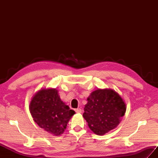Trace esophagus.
Listing matches in <instances>:
<instances>
[{"label": "esophagus", "mask_w": 158, "mask_h": 158, "mask_svg": "<svg viewBox=\"0 0 158 158\" xmlns=\"http://www.w3.org/2000/svg\"><path fill=\"white\" fill-rule=\"evenodd\" d=\"M75 112L77 113H81L82 112V110L81 109H75Z\"/></svg>", "instance_id": "obj_1"}]
</instances>
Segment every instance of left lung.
<instances>
[{
    "label": "left lung",
    "mask_w": 158,
    "mask_h": 158,
    "mask_svg": "<svg viewBox=\"0 0 158 158\" xmlns=\"http://www.w3.org/2000/svg\"><path fill=\"white\" fill-rule=\"evenodd\" d=\"M83 117L92 132L102 136L119 125L126 105L118 93L111 89H97L87 98Z\"/></svg>",
    "instance_id": "8db88e82"
}]
</instances>
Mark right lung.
Instances as JSON below:
<instances>
[{
	"label": "right lung",
	"instance_id": "1",
	"mask_svg": "<svg viewBox=\"0 0 158 158\" xmlns=\"http://www.w3.org/2000/svg\"><path fill=\"white\" fill-rule=\"evenodd\" d=\"M29 110L36 124L53 136H60L66 128L67 123L75 110L62 101L58 90L43 88L32 96Z\"/></svg>",
	"mask_w": 158,
	"mask_h": 158
}]
</instances>
